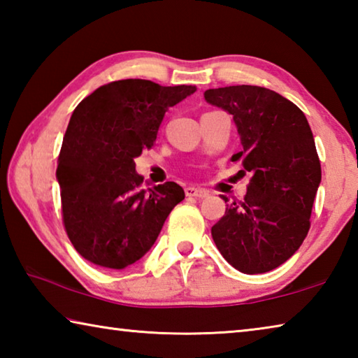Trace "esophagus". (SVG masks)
<instances>
[{"label":"esophagus","mask_w":358,"mask_h":358,"mask_svg":"<svg viewBox=\"0 0 358 358\" xmlns=\"http://www.w3.org/2000/svg\"><path fill=\"white\" fill-rule=\"evenodd\" d=\"M185 192H186L187 197H194V199H203V197L208 196L207 191L201 189V187H194V186H187Z\"/></svg>","instance_id":"1"}]
</instances>
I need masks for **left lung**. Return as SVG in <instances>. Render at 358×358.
Instances as JSON below:
<instances>
[{"label":"left lung","instance_id":"left-lung-1","mask_svg":"<svg viewBox=\"0 0 358 358\" xmlns=\"http://www.w3.org/2000/svg\"><path fill=\"white\" fill-rule=\"evenodd\" d=\"M205 99L234 117L243 150L232 161L251 173L245 199L227 205L211 237L234 268L265 273L292 257L311 227L322 177L311 128L294 102L256 85L207 90Z\"/></svg>","mask_w":358,"mask_h":358}]
</instances>
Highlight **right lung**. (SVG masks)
I'll list each match as a JSON object with an SVG mask.
<instances>
[{
	"label": "right lung",
	"mask_w": 358,
	"mask_h": 358,
	"mask_svg": "<svg viewBox=\"0 0 358 358\" xmlns=\"http://www.w3.org/2000/svg\"><path fill=\"white\" fill-rule=\"evenodd\" d=\"M194 92L192 85L126 78L102 85L76 107L57 178L64 230L88 262L112 270L137 262L185 199L173 181L142 189L134 159L153 147L167 108Z\"/></svg>",
	"instance_id": "obj_1"
}]
</instances>
